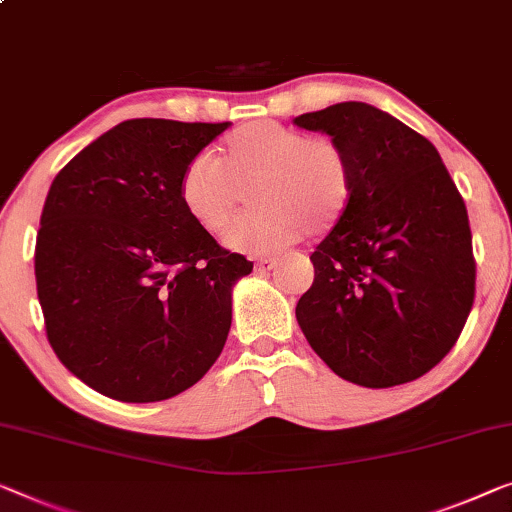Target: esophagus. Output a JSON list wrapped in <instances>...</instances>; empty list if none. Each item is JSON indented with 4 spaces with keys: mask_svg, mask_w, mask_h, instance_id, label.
Instances as JSON below:
<instances>
[{
    "mask_svg": "<svg viewBox=\"0 0 512 512\" xmlns=\"http://www.w3.org/2000/svg\"><path fill=\"white\" fill-rule=\"evenodd\" d=\"M276 266H278V259L264 257V259H257V262H255V271L257 273H269L271 269H276Z\"/></svg>",
    "mask_w": 512,
    "mask_h": 512,
    "instance_id": "esophagus-1",
    "label": "esophagus"
}]
</instances>
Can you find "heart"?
<instances>
[{
	"instance_id": "1",
	"label": "heart",
	"mask_w": 512,
	"mask_h": 512,
	"mask_svg": "<svg viewBox=\"0 0 512 512\" xmlns=\"http://www.w3.org/2000/svg\"><path fill=\"white\" fill-rule=\"evenodd\" d=\"M239 183H255V204L262 207L225 236L227 248L241 253H273L303 230L326 234L352 197L345 151L276 121H250L225 137L218 158L200 154L190 160L179 179V200L202 230L216 234L241 207Z\"/></svg>"
}]
</instances>
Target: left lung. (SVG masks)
<instances>
[{
    "label": "left lung",
    "mask_w": 512,
    "mask_h": 512,
    "mask_svg": "<svg viewBox=\"0 0 512 512\" xmlns=\"http://www.w3.org/2000/svg\"><path fill=\"white\" fill-rule=\"evenodd\" d=\"M345 151L352 197L310 262L296 303L305 340L365 388L423 377L451 352L476 289L469 216L430 140L375 105L347 101L294 119Z\"/></svg>",
    "instance_id": "1"
}]
</instances>
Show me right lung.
Here are the masks:
<instances>
[{
	"mask_svg": "<svg viewBox=\"0 0 512 512\" xmlns=\"http://www.w3.org/2000/svg\"><path fill=\"white\" fill-rule=\"evenodd\" d=\"M230 126L121 121L52 181L36 236L38 303L59 361L105 398H174L223 352L232 289L253 262L188 216L179 179Z\"/></svg>",
	"mask_w": 512,
	"mask_h": 512,
	"instance_id": "add662e5",
	"label": "right lung"
}]
</instances>
